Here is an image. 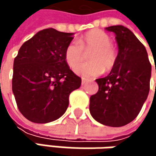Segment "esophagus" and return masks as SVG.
<instances>
[{
    "mask_svg": "<svg viewBox=\"0 0 156 156\" xmlns=\"http://www.w3.org/2000/svg\"><path fill=\"white\" fill-rule=\"evenodd\" d=\"M85 83H86V80L83 78V79H82V81H81V84H82V85H85Z\"/></svg>",
    "mask_w": 156,
    "mask_h": 156,
    "instance_id": "1",
    "label": "esophagus"
}]
</instances>
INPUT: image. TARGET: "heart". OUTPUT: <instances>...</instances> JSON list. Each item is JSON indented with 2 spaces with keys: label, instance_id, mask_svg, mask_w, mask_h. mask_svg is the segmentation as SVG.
I'll return each instance as SVG.
<instances>
[{
  "label": "heart",
  "instance_id": "b5f03b06",
  "mask_svg": "<svg viewBox=\"0 0 156 156\" xmlns=\"http://www.w3.org/2000/svg\"><path fill=\"white\" fill-rule=\"evenodd\" d=\"M111 44L112 40L108 34L99 30H93L78 39L77 42H71L67 46L65 60L71 69L76 67L74 71L78 76L84 78L98 77L104 72V68L109 70L115 62L116 53ZM84 52H90L89 56L90 62L79 65L83 58Z\"/></svg>",
  "mask_w": 156,
  "mask_h": 156
}]
</instances>
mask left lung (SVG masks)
I'll list each match as a JSON object with an SVG mask.
<instances>
[{
  "mask_svg": "<svg viewBox=\"0 0 156 156\" xmlns=\"http://www.w3.org/2000/svg\"><path fill=\"white\" fill-rule=\"evenodd\" d=\"M106 30L115 33L118 53L108 75L96 79L98 91L90 97L89 111L98 123L119 127L139 114L148 97L152 68L145 48L129 29L115 25Z\"/></svg>",
  "mask_w": 156,
  "mask_h": 156,
  "instance_id": "8db88e82",
  "label": "left lung"
}]
</instances>
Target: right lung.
Here are the masks:
<instances>
[{
  "label": "right lung",
  "instance_id": "right-lung-1",
  "mask_svg": "<svg viewBox=\"0 0 156 156\" xmlns=\"http://www.w3.org/2000/svg\"><path fill=\"white\" fill-rule=\"evenodd\" d=\"M73 35L42 30L22 44L14 58L12 92L20 112L33 123H49L63 115L69 94L81 85L64 56Z\"/></svg>",
  "mask_w": 156,
  "mask_h": 156
}]
</instances>
